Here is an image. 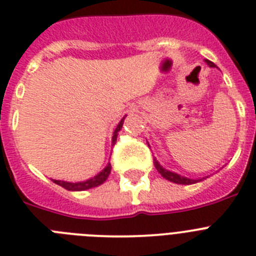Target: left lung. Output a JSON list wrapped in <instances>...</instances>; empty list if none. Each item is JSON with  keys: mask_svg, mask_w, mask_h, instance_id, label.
<instances>
[{"mask_svg": "<svg viewBox=\"0 0 256 256\" xmlns=\"http://www.w3.org/2000/svg\"><path fill=\"white\" fill-rule=\"evenodd\" d=\"M207 63V66H211V68H217L216 64L212 63V62L210 60H204ZM154 166L155 168H156V170L159 172V173L163 176V178L168 179V180H170V182L173 183H176V184H193V183H197V182H200V180H204V179L206 178H200V179H190V178H187V176H180V174H176L174 173V172H170L168 170V169L163 168V166L159 164V162L156 160V159H154Z\"/></svg>", "mask_w": 256, "mask_h": 256, "instance_id": "left-lung-1", "label": "left lung"}]
</instances>
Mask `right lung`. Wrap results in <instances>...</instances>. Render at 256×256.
<instances>
[{
  "instance_id": "add662e5",
  "label": "right lung",
  "mask_w": 256,
  "mask_h": 256,
  "mask_svg": "<svg viewBox=\"0 0 256 256\" xmlns=\"http://www.w3.org/2000/svg\"><path fill=\"white\" fill-rule=\"evenodd\" d=\"M124 120H125V117H124L122 120L118 122V125L116 126L114 131V136H112V146L116 144V140H117V135H118V131L121 130L124 125ZM110 173H111V164H107L104 166V169L102 172H100L97 176H94L93 178L87 179L84 182H77V183H72V182H66V180H56V179H52V182L56 183V184L62 186L63 188L68 190H90V188H94V187H98L101 186L102 183L106 182V179L108 178Z\"/></svg>"
}]
</instances>
